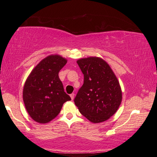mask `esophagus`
<instances>
[{
    "mask_svg": "<svg viewBox=\"0 0 157 157\" xmlns=\"http://www.w3.org/2000/svg\"><path fill=\"white\" fill-rule=\"evenodd\" d=\"M70 98H71V100H74V98H75V94L72 93V94H70Z\"/></svg>",
    "mask_w": 157,
    "mask_h": 157,
    "instance_id": "esophagus-1",
    "label": "esophagus"
}]
</instances>
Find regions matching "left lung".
I'll list each match as a JSON object with an SVG mask.
<instances>
[{
    "label": "left lung",
    "mask_w": 157,
    "mask_h": 157,
    "mask_svg": "<svg viewBox=\"0 0 157 157\" xmlns=\"http://www.w3.org/2000/svg\"><path fill=\"white\" fill-rule=\"evenodd\" d=\"M77 63L84 75V83L75 104L90 122H105L117 111L122 101L120 82L109 65L100 57L82 58Z\"/></svg>",
    "instance_id": "1"
}]
</instances>
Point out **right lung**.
I'll list each match as a JSON object with an SVG mask.
<instances>
[{"label": "right lung", "mask_w": 157, "mask_h": 157, "mask_svg": "<svg viewBox=\"0 0 157 157\" xmlns=\"http://www.w3.org/2000/svg\"><path fill=\"white\" fill-rule=\"evenodd\" d=\"M67 59L52 55L41 60L32 70L24 85L25 109L35 122L45 124L58 115L63 104L71 100L64 91L58 73Z\"/></svg>", "instance_id": "right-lung-1"}]
</instances>
